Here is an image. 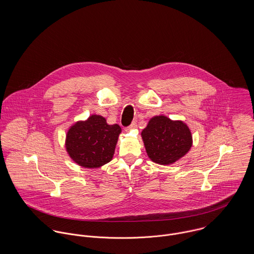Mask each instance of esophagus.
I'll use <instances>...</instances> for the list:
<instances>
[{
  "label": "esophagus",
  "mask_w": 254,
  "mask_h": 254,
  "mask_svg": "<svg viewBox=\"0 0 254 254\" xmlns=\"http://www.w3.org/2000/svg\"><path fill=\"white\" fill-rule=\"evenodd\" d=\"M137 127V123H136V121H133L132 123H131V125L128 127V129H134V128H136Z\"/></svg>",
  "instance_id": "obj_1"
}]
</instances>
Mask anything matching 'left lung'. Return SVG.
<instances>
[{
    "instance_id": "1",
    "label": "left lung",
    "mask_w": 254,
    "mask_h": 254,
    "mask_svg": "<svg viewBox=\"0 0 254 254\" xmlns=\"http://www.w3.org/2000/svg\"><path fill=\"white\" fill-rule=\"evenodd\" d=\"M142 138L148 157L162 165L180 159L192 144L190 131L184 122L172 121L162 115L149 120L142 132Z\"/></svg>"
}]
</instances>
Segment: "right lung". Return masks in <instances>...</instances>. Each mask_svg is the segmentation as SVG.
<instances>
[{
	"label": "right lung",
	"mask_w": 254,
	"mask_h": 254,
	"mask_svg": "<svg viewBox=\"0 0 254 254\" xmlns=\"http://www.w3.org/2000/svg\"><path fill=\"white\" fill-rule=\"evenodd\" d=\"M120 132L119 125H109L103 116L92 115L68 130L66 150L80 166L98 168L112 159Z\"/></svg>",
	"instance_id": "1"
}]
</instances>
